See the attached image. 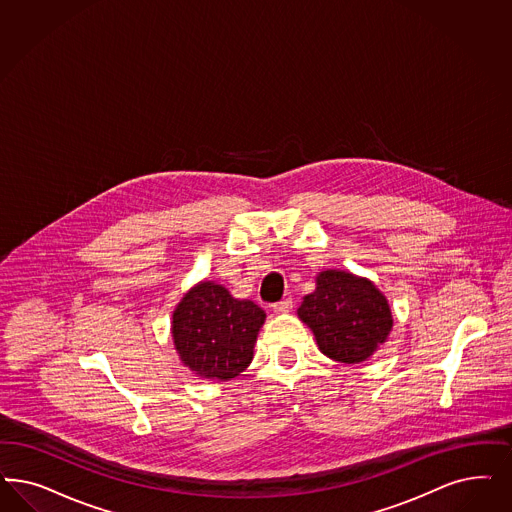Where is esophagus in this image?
I'll list each match as a JSON object with an SVG mask.
<instances>
[{
	"instance_id": "34e87169",
	"label": "esophagus",
	"mask_w": 512,
	"mask_h": 512,
	"mask_svg": "<svg viewBox=\"0 0 512 512\" xmlns=\"http://www.w3.org/2000/svg\"><path fill=\"white\" fill-rule=\"evenodd\" d=\"M293 308V299H283L280 302H276V304H272V310L276 312V314H285V312H289Z\"/></svg>"
}]
</instances>
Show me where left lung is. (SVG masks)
I'll list each match as a JSON object with an SVG mask.
<instances>
[{
	"instance_id": "8db88e82",
	"label": "left lung",
	"mask_w": 512,
	"mask_h": 512,
	"mask_svg": "<svg viewBox=\"0 0 512 512\" xmlns=\"http://www.w3.org/2000/svg\"><path fill=\"white\" fill-rule=\"evenodd\" d=\"M299 318L312 329L319 350L340 363H363L393 327L388 300L376 285L344 270H323L306 295Z\"/></svg>"
}]
</instances>
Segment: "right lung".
Here are the masks:
<instances>
[{
    "label": "right lung",
    "instance_id": "1",
    "mask_svg": "<svg viewBox=\"0 0 512 512\" xmlns=\"http://www.w3.org/2000/svg\"><path fill=\"white\" fill-rule=\"evenodd\" d=\"M265 310L234 299L223 285L200 282L181 299L172 316L179 359L200 376L227 382L246 371L265 323Z\"/></svg>",
    "mask_w": 512,
    "mask_h": 512
}]
</instances>
